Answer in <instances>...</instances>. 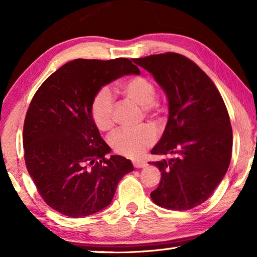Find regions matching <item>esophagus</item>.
<instances>
[{
    "label": "esophagus",
    "mask_w": 257,
    "mask_h": 257,
    "mask_svg": "<svg viewBox=\"0 0 257 257\" xmlns=\"http://www.w3.org/2000/svg\"><path fill=\"white\" fill-rule=\"evenodd\" d=\"M146 163L145 161H143V160H136V161H133V166H135L136 168H143V167H145L146 166Z\"/></svg>",
    "instance_id": "obj_1"
}]
</instances>
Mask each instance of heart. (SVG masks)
Masks as SVG:
<instances>
[{
  "label": "heart",
  "mask_w": 257,
  "mask_h": 257,
  "mask_svg": "<svg viewBox=\"0 0 257 257\" xmlns=\"http://www.w3.org/2000/svg\"><path fill=\"white\" fill-rule=\"evenodd\" d=\"M121 91L130 99L140 106L146 107L147 113L153 111L157 99L156 87L145 77L137 76L126 79L121 84ZM113 94L107 87H103L94 94L90 106L92 121L100 131H108L113 126L114 117ZM157 132L152 126L144 125L138 128H121L110 137V145L114 152L127 158H138L153 145Z\"/></svg>",
  "instance_id": "1"
}]
</instances>
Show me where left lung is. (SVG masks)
I'll return each instance as SVG.
<instances>
[{
	"mask_svg": "<svg viewBox=\"0 0 257 257\" xmlns=\"http://www.w3.org/2000/svg\"><path fill=\"white\" fill-rule=\"evenodd\" d=\"M132 61L154 77L168 100L166 127L151 153L171 159L152 163L161 181L151 199L168 209L194 208L229 167L233 131L226 105L212 79L185 56L167 52Z\"/></svg>",
	"mask_w": 257,
	"mask_h": 257,
	"instance_id": "1",
	"label": "left lung"
}]
</instances>
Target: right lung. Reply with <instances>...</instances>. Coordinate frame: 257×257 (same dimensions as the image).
<instances>
[{
	"mask_svg": "<svg viewBox=\"0 0 257 257\" xmlns=\"http://www.w3.org/2000/svg\"><path fill=\"white\" fill-rule=\"evenodd\" d=\"M127 58L75 59L45 79L31 100L23 127L24 159L48 206L70 217L110 205L131 160L105 158L110 146L90 114L94 94L112 80L139 75Z\"/></svg>",
	"mask_w": 257,
	"mask_h": 257,
	"instance_id": "1",
	"label": "right lung"
}]
</instances>
